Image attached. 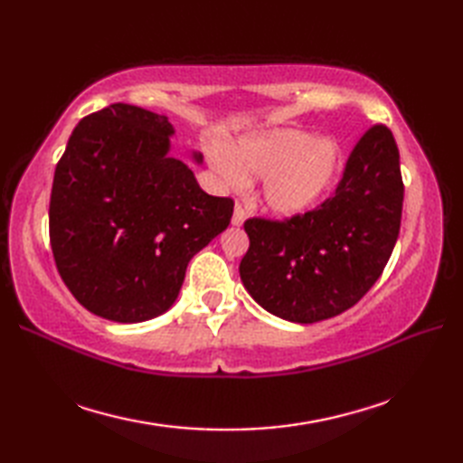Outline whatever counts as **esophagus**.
Returning <instances> with one entry per match:
<instances>
[{"label":"esophagus","mask_w":463,"mask_h":463,"mask_svg":"<svg viewBox=\"0 0 463 463\" xmlns=\"http://www.w3.org/2000/svg\"><path fill=\"white\" fill-rule=\"evenodd\" d=\"M244 219H247V213H244V209L241 204H234V211H232V224L234 226H241L244 222Z\"/></svg>","instance_id":"obj_1"}]
</instances>
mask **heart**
<instances>
[{"label":"heart","mask_w":463,"mask_h":463,"mask_svg":"<svg viewBox=\"0 0 463 463\" xmlns=\"http://www.w3.org/2000/svg\"><path fill=\"white\" fill-rule=\"evenodd\" d=\"M209 161L216 179L229 189L262 176V204L272 214L292 219L326 199L340 181L346 156L334 137L277 127L241 137L231 151L214 149Z\"/></svg>","instance_id":"heart-1"}]
</instances>
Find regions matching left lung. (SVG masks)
<instances>
[{
  "label": "left lung",
  "instance_id": "8db88e82",
  "mask_svg": "<svg viewBox=\"0 0 463 463\" xmlns=\"http://www.w3.org/2000/svg\"><path fill=\"white\" fill-rule=\"evenodd\" d=\"M404 183L394 135L373 125L348 156L336 193L288 221L249 219L241 280L274 317L314 324L352 308L398 241Z\"/></svg>",
  "mask_w": 463,
  "mask_h": 463
}]
</instances>
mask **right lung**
I'll return each mask as SVG.
<instances>
[{
    "mask_svg": "<svg viewBox=\"0 0 463 463\" xmlns=\"http://www.w3.org/2000/svg\"><path fill=\"white\" fill-rule=\"evenodd\" d=\"M169 117L115 103L87 115L55 166L49 241L65 287L97 317L135 324L179 297L196 252L234 203L206 194L171 156ZM196 165L203 155L193 151Z\"/></svg>",
    "mask_w": 463,
    "mask_h": 463,
    "instance_id": "add662e5",
    "label": "right lung"
}]
</instances>
